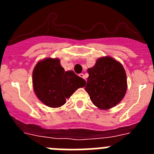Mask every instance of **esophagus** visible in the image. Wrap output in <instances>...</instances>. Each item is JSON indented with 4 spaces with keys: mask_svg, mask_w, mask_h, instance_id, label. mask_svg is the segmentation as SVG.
<instances>
[{
    "mask_svg": "<svg viewBox=\"0 0 154 154\" xmlns=\"http://www.w3.org/2000/svg\"><path fill=\"white\" fill-rule=\"evenodd\" d=\"M79 75L80 77H81V78L85 79V75H84V74H82V73H81V74H79Z\"/></svg>",
    "mask_w": 154,
    "mask_h": 154,
    "instance_id": "34e87169",
    "label": "esophagus"
}]
</instances>
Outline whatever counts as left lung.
Here are the masks:
<instances>
[{
	"mask_svg": "<svg viewBox=\"0 0 154 154\" xmlns=\"http://www.w3.org/2000/svg\"><path fill=\"white\" fill-rule=\"evenodd\" d=\"M87 72L89 75L85 89L96 106L109 109L123 99L127 82L126 72L119 62L109 56L100 58Z\"/></svg>",
	"mask_w": 154,
	"mask_h": 154,
	"instance_id": "1",
	"label": "left lung"
}]
</instances>
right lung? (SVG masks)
I'll list each match as a JSON object with an SVG mask.
<instances>
[{
    "mask_svg": "<svg viewBox=\"0 0 154 154\" xmlns=\"http://www.w3.org/2000/svg\"><path fill=\"white\" fill-rule=\"evenodd\" d=\"M32 77L37 97L52 108L63 106L67 98L86 85L85 80L73 71L65 72L58 58H48L38 62Z\"/></svg>",
    "mask_w": 154,
    "mask_h": 154,
    "instance_id": "right-lung-1",
    "label": "right lung"
}]
</instances>
